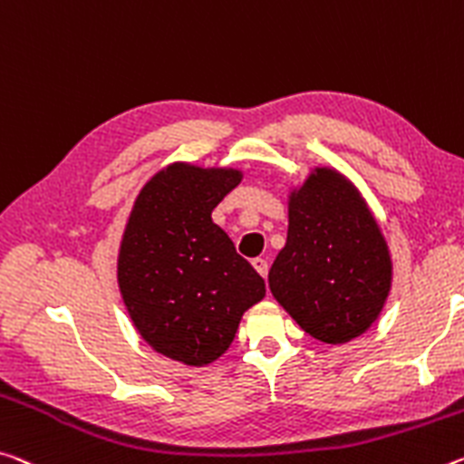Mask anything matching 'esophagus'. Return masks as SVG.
<instances>
[{
	"label": "esophagus",
	"instance_id": "obj_1",
	"mask_svg": "<svg viewBox=\"0 0 464 464\" xmlns=\"http://www.w3.org/2000/svg\"><path fill=\"white\" fill-rule=\"evenodd\" d=\"M252 266L256 268V272H258L260 276L266 278V275H268V262L266 260H264V258H254L252 260Z\"/></svg>",
	"mask_w": 464,
	"mask_h": 464
}]
</instances>
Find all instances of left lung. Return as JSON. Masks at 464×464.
Wrapping results in <instances>:
<instances>
[{"mask_svg":"<svg viewBox=\"0 0 464 464\" xmlns=\"http://www.w3.org/2000/svg\"><path fill=\"white\" fill-rule=\"evenodd\" d=\"M272 295L307 334L343 344L370 330L392 286V258L353 181L314 167L289 192L286 244L268 272Z\"/></svg>","mask_w":464,"mask_h":464,"instance_id":"obj_1","label":"left lung"}]
</instances>
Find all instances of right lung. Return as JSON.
Here are the masks:
<instances>
[{"mask_svg": "<svg viewBox=\"0 0 464 464\" xmlns=\"http://www.w3.org/2000/svg\"><path fill=\"white\" fill-rule=\"evenodd\" d=\"M244 179L233 167L171 163L136 196L117 254V285L138 334L173 362L204 367L231 347L264 278L212 223Z\"/></svg>", "mask_w": 464, "mask_h": 464, "instance_id": "1", "label": "right lung"}]
</instances>
